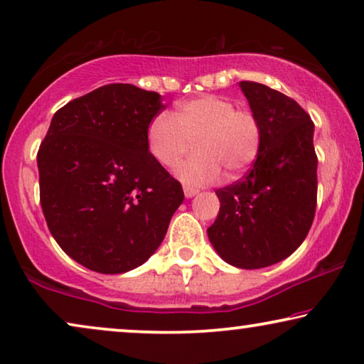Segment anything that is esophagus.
Instances as JSON below:
<instances>
[{
  "label": "esophagus",
  "mask_w": 364,
  "mask_h": 364,
  "mask_svg": "<svg viewBox=\"0 0 364 364\" xmlns=\"http://www.w3.org/2000/svg\"><path fill=\"white\" fill-rule=\"evenodd\" d=\"M197 188H193V187H188V186H183V193H186V197L187 198H191V197H193V196H197Z\"/></svg>",
  "instance_id": "obj_1"
}]
</instances>
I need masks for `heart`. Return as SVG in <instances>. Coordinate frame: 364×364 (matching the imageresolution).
<instances>
[{
	"mask_svg": "<svg viewBox=\"0 0 364 364\" xmlns=\"http://www.w3.org/2000/svg\"><path fill=\"white\" fill-rule=\"evenodd\" d=\"M178 164L177 177L187 186H207L222 177V168L237 177L257 161L262 147V122L252 109L235 107L220 96H200L177 106V114L162 111L147 127V147L164 167Z\"/></svg>",
	"mask_w": 364,
	"mask_h": 364,
	"instance_id": "1",
	"label": "heart"
}]
</instances>
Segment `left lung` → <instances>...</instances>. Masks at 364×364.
I'll return each mask as SVG.
<instances>
[{
  "label": "left lung",
  "mask_w": 364,
  "mask_h": 364,
  "mask_svg": "<svg viewBox=\"0 0 364 364\" xmlns=\"http://www.w3.org/2000/svg\"><path fill=\"white\" fill-rule=\"evenodd\" d=\"M262 122V147L247 176L215 191L220 210L208 240L230 265L270 267L305 240L316 210L315 124L296 101L265 84L242 81Z\"/></svg>",
  "instance_id": "8db88e82"
}]
</instances>
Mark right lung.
Listing matches in <instances>:
<instances>
[{
  "label": "right lung",
  "instance_id": "right-lung-1",
  "mask_svg": "<svg viewBox=\"0 0 364 364\" xmlns=\"http://www.w3.org/2000/svg\"><path fill=\"white\" fill-rule=\"evenodd\" d=\"M166 107L157 92L107 84L54 114L38 151L39 200L49 232L73 260L97 273L142 265L183 200L147 147Z\"/></svg>",
  "mask_w": 364,
  "mask_h": 364
}]
</instances>
